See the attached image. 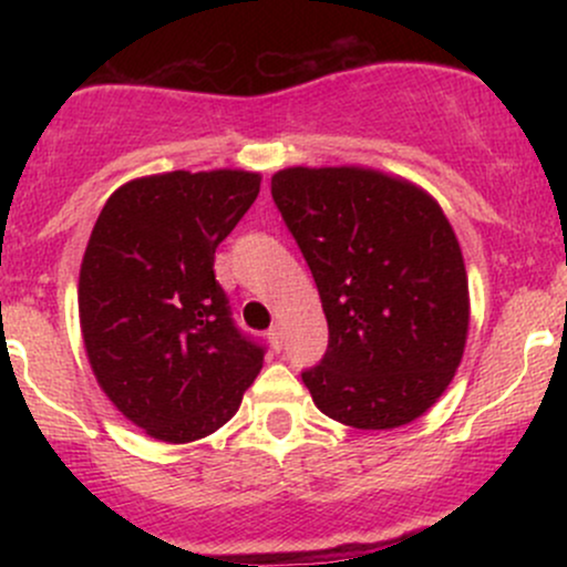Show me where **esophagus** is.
Instances as JSON below:
<instances>
[{
  "instance_id": "1",
  "label": "esophagus",
  "mask_w": 567,
  "mask_h": 567,
  "mask_svg": "<svg viewBox=\"0 0 567 567\" xmlns=\"http://www.w3.org/2000/svg\"><path fill=\"white\" fill-rule=\"evenodd\" d=\"M266 336H269V341L275 343V349H282V324L275 322V324H271L269 333H266Z\"/></svg>"
}]
</instances>
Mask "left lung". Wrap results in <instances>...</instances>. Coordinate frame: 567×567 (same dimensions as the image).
<instances>
[{
  "instance_id": "8db88e82",
  "label": "left lung",
  "mask_w": 567,
  "mask_h": 567,
  "mask_svg": "<svg viewBox=\"0 0 567 567\" xmlns=\"http://www.w3.org/2000/svg\"><path fill=\"white\" fill-rule=\"evenodd\" d=\"M271 197L328 317L301 379L330 419L394 429L426 413L464 354L470 285L445 213L408 181L362 167H288Z\"/></svg>"
}]
</instances>
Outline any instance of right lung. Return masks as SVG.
Segmentation results:
<instances>
[{
	"instance_id": "obj_1",
	"label": "right lung",
	"mask_w": 567,
	"mask_h": 567,
	"mask_svg": "<svg viewBox=\"0 0 567 567\" xmlns=\"http://www.w3.org/2000/svg\"><path fill=\"white\" fill-rule=\"evenodd\" d=\"M258 192L261 175L245 171L148 175L95 220L80 269L84 349L109 400L152 437L213 434L264 365L213 271Z\"/></svg>"
}]
</instances>
